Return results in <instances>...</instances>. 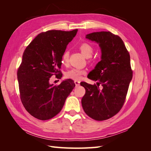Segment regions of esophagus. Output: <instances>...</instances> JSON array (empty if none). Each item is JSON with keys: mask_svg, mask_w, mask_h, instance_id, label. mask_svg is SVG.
Wrapping results in <instances>:
<instances>
[{"mask_svg": "<svg viewBox=\"0 0 151 151\" xmlns=\"http://www.w3.org/2000/svg\"><path fill=\"white\" fill-rule=\"evenodd\" d=\"M74 83H75V84H76V86H77V87L80 86V82H79V81H74Z\"/></svg>", "mask_w": 151, "mask_h": 151, "instance_id": "1", "label": "esophagus"}]
</instances>
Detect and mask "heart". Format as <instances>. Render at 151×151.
Instances as JSON below:
<instances>
[{"mask_svg": "<svg viewBox=\"0 0 151 151\" xmlns=\"http://www.w3.org/2000/svg\"><path fill=\"white\" fill-rule=\"evenodd\" d=\"M79 49L83 55L87 58L90 57L93 53V48L91 44L84 42L79 45ZM69 58V52L67 50L63 53L62 55V63L63 65H67ZM86 70L82 68H73L67 71L65 76L67 79H72L74 81H79L82 78V76L86 74Z\"/></svg>", "mask_w": 151, "mask_h": 151, "instance_id": "1", "label": "heart"}]
</instances>
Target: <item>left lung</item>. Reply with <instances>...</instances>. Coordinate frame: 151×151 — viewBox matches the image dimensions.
I'll use <instances>...</instances> for the list:
<instances>
[{
    "label": "left lung",
    "mask_w": 151,
    "mask_h": 151,
    "mask_svg": "<svg viewBox=\"0 0 151 151\" xmlns=\"http://www.w3.org/2000/svg\"><path fill=\"white\" fill-rule=\"evenodd\" d=\"M86 38L99 43L102 55L101 60L88 76L98 81L97 85L81 83L86 89L82 106L93 119L106 120L116 115L125 103L133 75L130 54L120 36L110 31L95 32Z\"/></svg>",
    "instance_id": "8db88e82"
}]
</instances>
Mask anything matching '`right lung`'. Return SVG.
Wrapping results in <instances>:
<instances>
[{"label":"right lung","instance_id":"1","mask_svg":"<svg viewBox=\"0 0 151 151\" xmlns=\"http://www.w3.org/2000/svg\"><path fill=\"white\" fill-rule=\"evenodd\" d=\"M77 30L42 32L24 50L17 72L20 98L26 110L38 120L56 116L74 88L72 79L57 86L50 84V80L53 76L62 77V55Z\"/></svg>","mask_w":151,"mask_h":151}]
</instances>
